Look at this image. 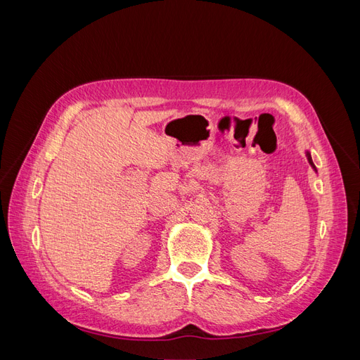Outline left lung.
Returning <instances> with one entry per match:
<instances>
[{"mask_svg":"<svg viewBox=\"0 0 360 360\" xmlns=\"http://www.w3.org/2000/svg\"><path fill=\"white\" fill-rule=\"evenodd\" d=\"M307 156H308V160H309V163H311V165H312V168L315 169V167H314V163H312V159H311V155H309V153H307Z\"/></svg>","mask_w":360,"mask_h":360,"instance_id":"obj_1","label":"left lung"}]
</instances>
